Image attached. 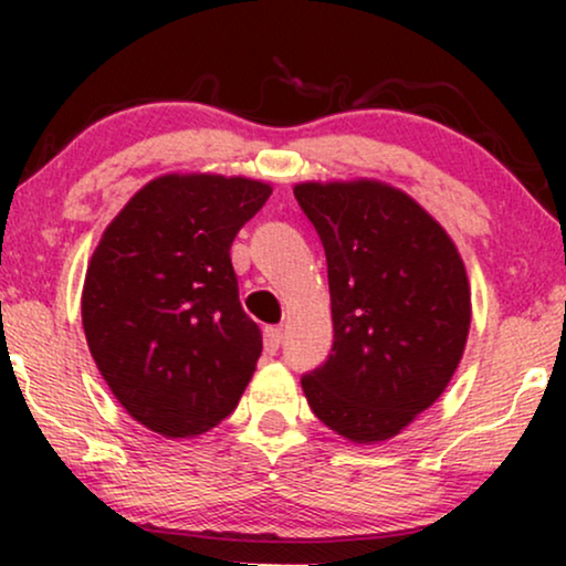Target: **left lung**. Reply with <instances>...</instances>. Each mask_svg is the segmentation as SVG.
I'll use <instances>...</instances> for the list:
<instances>
[{
	"label": "left lung",
	"mask_w": 566,
	"mask_h": 566,
	"mask_svg": "<svg viewBox=\"0 0 566 566\" xmlns=\"http://www.w3.org/2000/svg\"><path fill=\"white\" fill-rule=\"evenodd\" d=\"M270 192L252 177H154L92 252L84 337L113 397L151 432L203 436L252 381L262 335L239 304L229 250Z\"/></svg>",
	"instance_id": "left-lung-1"
}]
</instances>
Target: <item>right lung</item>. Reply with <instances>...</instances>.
<instances>
[{"mask_svg": "<svg viewBox=\"0 0 566 566\" xmlns=\"http://www.w3.org/2000/svg\"><path fill=\"white\" fill-rule=\"evenodd\" d=\"M327 254L335 343L301 378L312 412L358 446L399 436L459 368L471 289L459 247L424 208L378 180L298 182Z\"/></svg>", "mask_w": 566, "mask_h": 566, "instance_id": "obj_1", "label": "right lung"}]
</instances>
